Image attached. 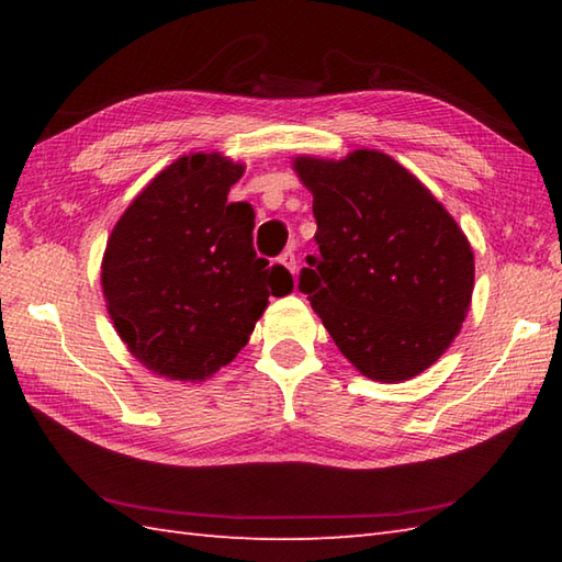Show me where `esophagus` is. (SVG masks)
I'll use <instances>...</instances> for the list:
<instances>
[{"label":"esophagus","instance_id":"obj_1","mask_svg":"<svg viewBox=\"0 0 562 562\" xmlns=\"http://www.w3.org/2000/svg\"><path fill=\"white\" fill-rule=\"evenodd\" d=\"M278 262H280L282 268H288L292 274L296 272V258H294L292 250H284V254L278 258Z\"/></svg>","mask_w":562,"mask_h":562}]
</instances>
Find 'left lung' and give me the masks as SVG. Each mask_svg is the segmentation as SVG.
<instances>
[{
  "mask_svg": "<svg viewBox=\"0 0 562 562\" xmlns=\"http://www.w3.org/2000/svg\"><path fill=\"white\" fill-rule=\"evenodd\" d=\"M314 195L316 244L300 290L364 376L408 381L432 367L469 316V238L417 178L376 149L296 157Z\"/></svg>",
  "mask_w": 562,
  "mask_h": 562,
  "instance_id": "left-lung-1",
  "label": "left lung"
}]
</instances>
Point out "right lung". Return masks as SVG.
Listing matches in <instances>:
<instances>
[{
  "mask_svg": "<svg viewBox=\"0 0 562 562\" xmlns=\"http://www.w3.org/2000/svg\"><path fill=\"white\" fill-rule=\"evenodd\" d=\"M246 166L220 151L183 154L130 202L105 244V308L149 372L202 381L248 342L270 294L292 274L254 250L256 212L226 202Z\"/></svg>",
  "mask_w": 562,
  "mask_h": 562,
  "instance_id": "right-lung-1",
  "label": "right lung"
}]
</instances>
